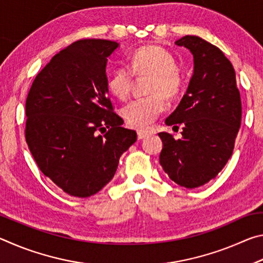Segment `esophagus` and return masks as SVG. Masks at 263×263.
<instances>
[{
	"instance_id": "34e87169",
	"label": "esophagus",
	"mask_w": 263,
	"mask_h": 263,
	"mask_svg": "<svg viewBox=\"0 0 263 263\" xmlns=\"http://www.w3.org/2000/svg\"><path fill=\"white\" fill-rule=\"evenodd\" d=\"M148 132H145V131H138V139H144V138L147 137Z\"/></svg>"
}]
</instances>
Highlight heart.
I'll return each mask as SVG.
<instances>
[{"instance_id": "obj_1", "label": "heart", "mask_w": 263, "mask_h": 263, "mask_svg": "<svg viewBox=\"0 0 263 263\" xmlns=\"http://www.w3.org/2000/svg\"><path fill=\"white\" fill-rule=\"evenodd\" d=\"M132 71L136 75L152 77L148 86V92L152 95L130 102L124 106L122 114L128 125L145 130L167 109V102L162 94L167 97L179 94L182 79L171 52L158 45L142 46L132 54L130 67L118 66L109 75V90L119 100H126L130 95Z\"/></svg>"}]
</instances>
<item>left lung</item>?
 <instances>
[{
	"label": "left lung",
	"instance_id": "1",
	"mask_svg": "<svg viewBox=\"0 0 263 263\" xmlns=\"http://www.w3.org/2000/svg\"><path fill=\"white\" fill-rule=\"evenodd\" d=\"M175 44L191 52L194 73L180 104L164 122L182 125V137L160 132L163 147L159 159L172 181L193 189L215 179L232 155L241 100L233 66L219 48L197 35H184Z\"/></svg>",
	"mask_w": 263,
	"mask_h": 263
}]
</instances>
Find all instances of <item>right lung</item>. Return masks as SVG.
Returning <instances> with one entry per match:
<instances>
[{
	"instance_id": "add662e5",
	"label": "right lung",
	"mask_w": 263,
	"mask_h": 263,
	"mask_svg": "<svg viewBox=\"0 0 263 263\" xmlns=\"http://www.w3.org/2000/svg\"><path fill=\"white\" fill-rule=\"evenodd\" d=\"M118 46L105 39L73 43L35 77L26 99L30 152L43 174L75 197L108 184L137 140L109 99L106 62Z\"/></svg>"
}]
</instances>
